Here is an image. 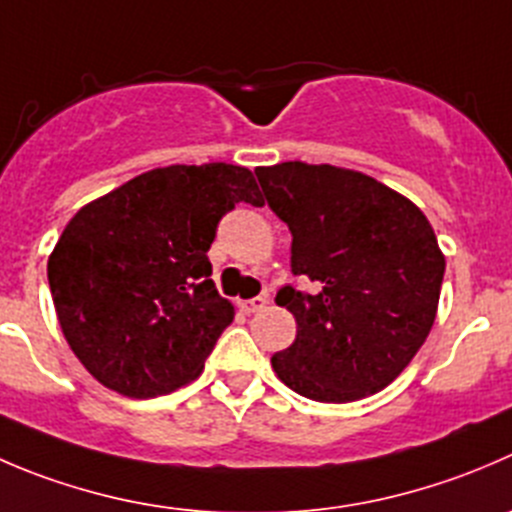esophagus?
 <instances>
[{"label": "esophagus", "mask_w": 512, "mask_h": 512, "mask_svg": "<svg viewBox=\"0 0 512 512\" xmlns=\"http://www.w3.org/2000/svg\"><path fill=\"white\" fill-rule=\"evenodd\" d=\"M267 307V297H252V300H245L242 302V310L247 312V315H252V312H260Z\"/></svg>", "instance_id": "obj_1"}]
</instances>
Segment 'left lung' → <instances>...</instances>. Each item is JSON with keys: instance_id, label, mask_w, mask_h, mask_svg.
I'll return each instance as SVG.
<instances>
[{"instance_id": "obj_1", "label": "left lung", "mask_w": 512, "mask_h": 512, "mask_svg": "<svg viewBox=\"0 0 512 512\" xmlns=\"http://www.w3.org/2000/svg\"><path fill=\"white\" fill-rule=\"evenodd\" d=\"M270 210L290 227L292 275L280 287L297 337L272 355L287 388L317 403L367 398L408 367L435 322L445 257L428 217L355 170L282 162L257 167Z\"/></svg>"}]
</instances>
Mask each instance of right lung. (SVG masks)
Listing matches in <instances>:
<instances>
[{"label":"right lung","mask_w":512,"mask_h":512,"mask_svg":"<svg viewBox=\"0 0 512 512\" xmlns=\"http://www.w3.org/2000/svg\"><path fill=\"white\" fill-rule=\"evenodd\" d=\"M237 202L262 205L247 167L172 165L84 205L47 262L59 325L104 388L157 398L195 380L235 317L207 250Z\"/></svg>","instance_id":"right-lung-1"}]
</instances>
